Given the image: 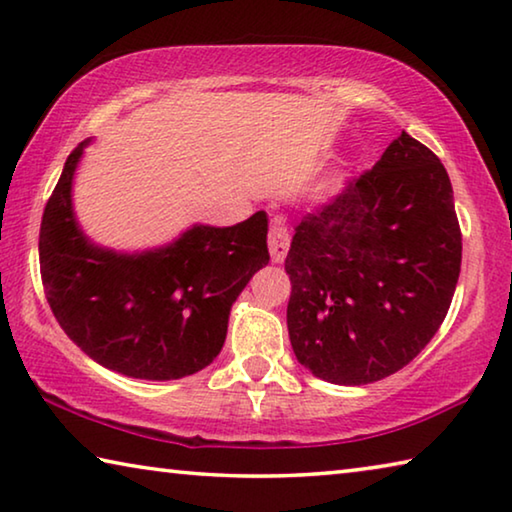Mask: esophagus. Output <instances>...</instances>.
<instances>
[{"mask_svg":"<svg viewBox=\"0 0 512 512\" xmlns=\"http://www.w3.org/2000/svg\"><path fill=\"white\" fill-rule=\"evenodd\" d=\"M268 250H271V259L275 264L284 262V257H287L289 232L280 219L271 221V230H268Z\"/></svg>","mask_w":512,"mask_h":512,"instance_id":"esophagus-1","label":"esophagus"}]
</instances>
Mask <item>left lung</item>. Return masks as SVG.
Instances as JSON below:
<instances>
[{
    "mask_svg": "<svg viewBox=\"0 0 512 512\" xmlns=\"http://www.w3.org/2000/svg\"><path fill=\"white\" fill-rule=\"evenodd\" d=\"M461 241L443 162L402 133L375 167L296 225L284 268L298 361L343 386L404 368L452 305Z\"/></svg>",
    "mask_w": 512,
    "mask_h": 512,
    "instance_id": "1",
    "label": "left lung"
}]
</instances>
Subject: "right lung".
<instances>
[{"label": "right lung", "instance_id": "right-lung-1", "mask_svg": "<svg viewBox=\"0 0 512 512\" xmlns=\"http://www.w3.org/2000/svg\"><path fill=\"white\" fill-rule=\"evenodd\" d=\"M85 144L69 153L40 223L49 307L101 366L135 379L194 375L221 352L232 302L268 264L266 212L232 228L194 225L153 253L101 250L72 214V176Z\"/></svg>", "mask_w": 512, "mask_h": 512}]
</instances>
